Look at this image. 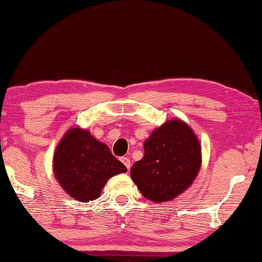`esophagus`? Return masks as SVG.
I'll return each instance as SVG.
<instances>
[{"label": "esophagus", "mask_w": 262, "mask_h": 262, "mask_svg": "<svg viewBox=\"0 0 262 262\" xmlns=\"http://www.w3.org/2000/svg\"><path fill=\"white\" fill-rule=\"evenodd\" d=\"M120 161H122L123 164H124L125 166H126L127 170H130V166H131V162H130V159H128L127 157H122V158H120Z\"/></svg>", "instance_id": "1"}]
</instances>
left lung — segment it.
I'll use <instances>...</instances> for the list:
<instances>
[{"mask_svg": "<svg viewBox=\"0 0 262 262\" xmlns=\"http://www.w3.org/2000/svg\"><path fill=\"white\" fill-rule=\"evenodd\" d=\"M144 157L131 168V178L145 199L166 202L190 187L200 171L201 145L194 131L171 119L144 143Z\"/></svg>", "mask_w": 262, "mask_h": 262, "instance_id": "8db88e82", "label": "left lung"}]
</instances>
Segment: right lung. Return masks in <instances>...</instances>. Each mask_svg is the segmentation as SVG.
Returning <instances> with one entry per match:
<instances>
[{"label": "right lung", "instance_id": "right-lung-1", "mask_svg": "<svg viewBox=\"0 0 262 262\" xmlns=\"http://www.w3.org/2000/svg\"><path fill=\"white\" fill-rule=\"evenodd\" d=\"M53 171L72 199L90 202L100 196L108 178L127 169L89 131L72 127L56 146Z\"/></svg>", "mask_w": 262, "mask_h": 262}]
</instances>
